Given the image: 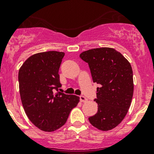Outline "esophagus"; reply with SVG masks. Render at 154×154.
I'll use <instances>...</instances> for the list:
<instances>
[{
    "instance_id": "esophagus-1",
    "label": "esophagus",
    "mask_w": 154,
    "mask_h": 154,
    "mask_svg": "<svg viewBox=\"0 0 154 154\" xmlns=\"http://www.w3.org/2000/svg\"><path fill=\"white\" fill-rule=\"evenodd\" d=\"M80 100L81 102H86V101H87V98L86 97H84V96L81 95V96H80Z\"/></svg>"
}]
</instances>
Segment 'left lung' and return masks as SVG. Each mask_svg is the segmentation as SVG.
<instances>
[{
  "instance_id": "1",
  "label": "left lung",
  "mask_w": 154,
  "mask_h": 154,
  "mask_svg": "<svg viewBox=\"0 0 154 154\" xmlns=\"http://www.w3.org/2000/svg\"><path fill=\"white\" fill-rule=\"evenodd\" d=\"M80 57L88 64L97 88V112L88 118L91 125L103 131L112 130L122 122L133 94V70L130 63L116 50L94 48Z\"/></svg>"
}]
</instances>
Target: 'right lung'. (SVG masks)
Here are the masks:
<instances>
[{
  "mask_svg": "<svg viewBox=\"0 0 154 154\" xmlns=\"http://www.w3.org/2000/svg\"><path fill=\"white\" fill-rule=\"evenodd\" d=\"M65 53L47 51L29 57L18 71L21 103L31 122L52 132L66 124L70 112L80 101L76 95L54 93L61 86L59 69Z\"/></svg>",
  "mask_w": 154,
  "mask_h": 154,
  "instance_id": "right-lung-1",
  "label": "right lung"
}]
</instances>
